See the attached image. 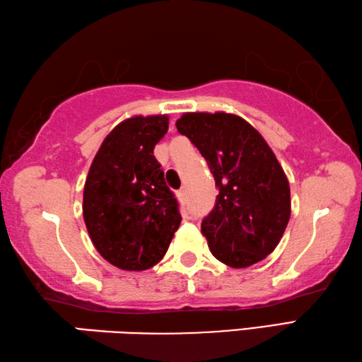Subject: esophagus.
<instances>
[{
  "label": "esophagus",
  "instance_id": "34e87169",
  "mask_svg": "<svg viewBox=\"0 0 362 362\" xmlns=\"http://www.w3.org/2000/svg\"><path fill=\"white\" fill-rule=\"evenodd\" d=\"M177 199L186 200V187H181L180 191H177Z\"/></svg>",
  "mask_w": 362,
  "mask_h": 362
}]
</instances>
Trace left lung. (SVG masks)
Returning <instances> with one entry per match:
<instances>
[{"label": "left lung", "mask_w": 362, "mask_h": 362, "mask_svg": "<svg viewBox=\"0 0 362 362\" xmlns=\"http://www.w3.org/2000/svg\"><path fill=\"white\" fill-rule=\"evenodd\" d=\"M176 129L200 151L219 194L202 233L213 256L245 269L276 248L291 216L289 182L274 151L245 119L227 112H186Z\"/></svg>", "instance_id": "left-lung-1"}]
</instances>
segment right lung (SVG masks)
Listing matches in <instances>:
<instances>
[{
  "mask_svg": "<svg viewBox=\"0 0 362 362\" xmlns=\"http://www.w3.org/2000/svg\"><path fill=\"white\" fill-rule=\"evenodd\" d=\"M168 116H133L114 127L88 170L82 213L95 248L117 269L154 267L181 224L154 146Z\"/></svg>",
  "mask_w": 362,
  "mask_h": 362,
  "instance_id": "right-lung-1",
  "label": "right lung"
}]
</instances>
